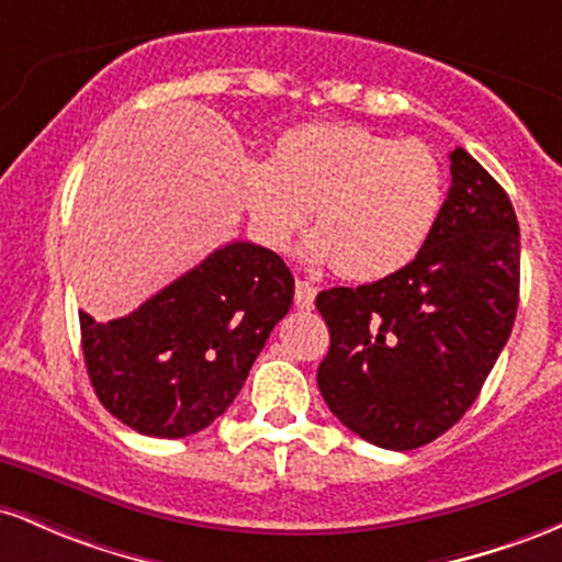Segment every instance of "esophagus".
Instances as JSON below:
<instances>
[{"instance_id":"esophagus-1","label":"esophagus","mask_w":562,"mask_h":562,"mask_svg":"<svg viewBox=\"0 0 562 562\" xmlns=\"http://www.w3.org/2000/svg\"><path fill=\"white\" fill-rule=\"evenodd\" d=\"M313 302H315V286H311L307 281L294 283V305L302 307V311H311Z\"/></svg>"}]
</instances>
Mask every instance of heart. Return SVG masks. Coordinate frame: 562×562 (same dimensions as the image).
<instances>
[{"label": "heart", "mask_w": 562, "mask_h": 562, "mask_svg": "<svg viewBox=\"0 0 562 562\" xmlns=\"http://www.w3.org/2000/svg\"><path fill=\"white\" fill-rule=\"evenodd\" d=\"M244 201L260 236L286 249L313 206V262L376 281L417 260L443 206V169L419 140L363 124H302L276 140L270 161L244 164Z\"/></svg>", "instance_id": "1"}]
</instances>
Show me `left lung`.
Masks as SVG:
<instances>
[{
    "instance_id": "1",
    "label": "left lung",
    "mask_w": 562,
    "mask_h": 562,
    "mask_svg": "<svg viewBox=\"0 0 562 562\" xmlns=\"http://www.w3.org/2000/svg\"><path fill=\"white\" fill-rule=\"evenodd\" d=\"M417 260L315 297L329 326L318 390L348 430L412 451L475 403L518 313L520 228L513 201L464 148Z\"/></svg>"
}]
</instances>
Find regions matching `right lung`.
Segmentation results:
<instances>
[{
	"mask_svg": "<svg viewBox=\"0 0 562 562\" xmlns=\"http://www.w3.org/2000/svg\"><path fill=\"white\" fill-rule=\"evenodd\" d=\"M294 276L276 251L233 241L124 318L79 313L94 395L150 438L210 427L289 313Z\"/></svg>",
	"mask_w": 562,
	"mask_h": 562,
	"instance_id": "add662e5",
	"label": "right lung"
}]
</instances>
